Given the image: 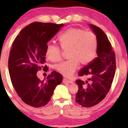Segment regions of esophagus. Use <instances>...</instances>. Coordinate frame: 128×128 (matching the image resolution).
Listing matches in <instances>:
<instances>
[{
	"instance_id": "34e87169",
	"label": "esophagus",
	"mask_w": 128,
	"mask_h": 128,
	"mask_svg": "<svg viewBox=\"0 0 128 128\" xmlns=\"http://www.w3.org/2000/svg\"><path fill=\"white\" fill-rule=\"evenodd\" d=\"M63 83H70V84H72V83H73V82L72 81H71V80H68L67 78H64V79H63Z\"/></svg>"
}]
</instances>
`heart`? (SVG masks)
<instances>
[{"label":"heart","mask_w":128,"mask_h":128,"mask_svg":"<svg viewBox=\"0 0 128 128\" xmlns=\"http://www.w3.org/2000/svg\"><path fill=\"white\" fill-rule=\"evenodd\" d=\"M58 41L62 50H68V57L69 58L55 66L56 70L63 76H72L80 64L86 65L96 57L98 41L94 32L80 28L70 27L59 36ZM46 55L52 62H58L62 58V50L58 46L48 44Z\"/></svg>","instance_id":"heart-1"}]
</instances>
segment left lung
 <instances>
[{"instance_id": "8db88e82", "label": "left lung", "mask_w": 128, "mask_h": 128, "mask_svg": "<svg viewBox=\"0 0 128 128\" xmlns=\"http://www.w3.org/2000/svg\"><path fill=\"white\" fill-rule=\"evenodd\" d=\"M97 38L98 57L82 68L79 76H87V80L76 82L78 90L76 101L84 107H92L100 102L109 92L116 69L115 54L107 36L100 28L90 24Z\"/></svg>"}]
</instances>
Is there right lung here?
Returning a JSON list of instances; mask_svg holds the SVG:
<instances>
[{
  "mask_svg": "<svg viewBox=\"0 0 128 128\" xmlns=\"http://www.w3.org/2000/svg\"><path fill=\"white\" fill-rule=\"evenodd\" d=\"M64 24L34 22L24 27L12 44L8 60L11 81L16 92L26 104L41 107L50 101L55 87L63 77L52 72L46 80L38 78L36 73L48 68L45 62L47 43Z\"/></svg>",
  "mask_w": 128,
  "mask_h": 128,
  "instance_id": "1",
  "label": "right lung"
}]
</instances>
